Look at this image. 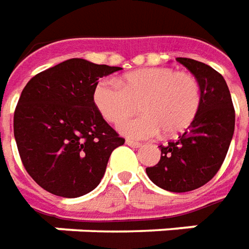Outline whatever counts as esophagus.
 Wrapping results in <instances>:
<instances>
[{
    "mask_svg": "<svg viewBox=\"0 0 249 249\" xmlns=\"http://www.w3.org/2000/svg\"><path fill=\"white\" fill-rule=\"evenodd\" d=\"M126 144H128V146H131V147H141L142 146L141 142L132 141V139H126Z\"/></svg>",
    "mask_w": 249,
    "mask_h": 249,
    "instance_id": "34e87169",
    "label": "esophagus"
}]
</instances>
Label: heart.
I'll use <instances>...</instances> for the list:
<instances>
[{
  "label": "heart",
  "instance_id": "heart-1",
  "mask_svg": "<svg viewBox=\"0 0 249 249\" xmlns=\"http://www.w3.org/2000/svg\"><path fill=\"white\" fill-rule=\"evenodd\" d=\"M100 114L117 124L132 116L141 103L143 116L121 123L120 132L133 139H147L183 132L201 106V87L187 73L167 67L143 69L125 75L123 81L102 80L93 90Z\"/></svg>",
  "mask_w": 249,
  "mask_h": 249
}]
</instances>
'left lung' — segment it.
<instances>
[{
	"label": "left lung",
	"instance_id": "left-lung-1",
	"mask_svg": "<svg viewBox=\"0 0 249 249\" xmlns=\"http://www.w3.org/2000/svg\"><path fill=\"white\" fill-rule=\"evenodd\" d=\"M200 82L201 106L189 128L167 146H160L161 159L146 168L159 187L184 193L208 183L226 157L234 133V107L222 74L211 66L187 57H176Z\"/></svg>",
	"mask_w": 249,
	"mask_h": 249
}]
</instances>
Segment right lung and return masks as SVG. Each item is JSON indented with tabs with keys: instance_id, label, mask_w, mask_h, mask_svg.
<instances>
[{
	"instance_id": "add662e5",
	"label": "right lung",
	"mask_w": 249,
	"mask_h": 249,
	"mask_svg": "<svg viewBox=\"0 0 249 249\" xmlns=\"http://www.w3.org/2000/svg\"><path fill=\"white\" fill-rule=\"evenodd\" d=\"M118 70L75 57L34 75L22 90L13 133L27 174L44 190L75 198L100 183L125 139L102 117L93 90Z\"/></svg>"
}]
</instances>
